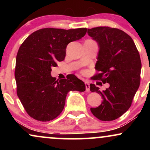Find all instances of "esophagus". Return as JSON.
I'll return each mask as SVG.
<instances>
[{
  "label": "esophagus",
  "instance_id": "esophagus-1",
  "mask_svg": "<svg viewBox=\"0 0 150 150\" xmlns=\"http://www.w3.org/2000/svg\"><path fill=\"white\" fill-rule=\"evenodd\" d=\"M85 87H86V91L87 92H89V83L88 82H85Z\"/></svg>",
  "mask_w": 150,
  "mask_h": 150
}]
</instances>
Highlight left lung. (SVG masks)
<instances>
[{
  "instance_id": "left-lung-1",
  "label": "left lung",
  "mask_w": 150,
  "mask_h": 150,
  "mask_svg": "<svg viewBox=\"0 0 150 150\" xmlns=\"http://www.w3.org/2000/svg\"><path fill=\"white\" fill-rule=\"evenodd\" d=\"M87 34L99 46L95 69L100 73L93 80L109 84L102 92L90 84L91 92L100 94L103 99L100 106L90 108L91 112L101 120H113L128 111L139 88L140 54L132 38L118 29L98 27L88 29Z\"/></svg>"
}]
</instances>
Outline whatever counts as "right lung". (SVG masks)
Here are the masks:
<instances>
[{"mask_svg":"<svg viewBox=\"0 0 150 150\" xmlns=\"http://www.w3.org/2000/svg\"><path fill=\"white\" fill-rule=\"evenodd\" d=\"M86 32V28H44L31 34L20 46L15 71L17 94L32 118L52 120L64 108L70 91H85V83L75 75L56 80L51 73L58 61L65 59L67 45L80 39Z\"/></svg>","mask_w":150,"mask_h":150,"instance_id":"add662e5","label":"right lung"}]
</instances>
